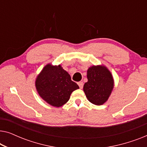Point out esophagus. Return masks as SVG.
Returning a JSON list of instances; mask_svg holds the SVG:
<instances>
[{
  "label": "esophagus",
  "instance_id": "esophagus-1",
  "mask_svg": "<svg viewBox=\"0 0 147 147\" xmlns=\"http://www.w3.org/2000/svg\"><path fill=\"white\" fill-rule=\"evenodd\" d=\"M78 86H79V87H80V89H82V88H83V86H84V83L82 82H78Z\"/></svg>",
  "mask_w": 147,
  "mask_h": 147
}]
</instances>
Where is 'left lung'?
Returning <instances> with one entry per match:
<instances>
[{"mask_svg":"<svg viewBox=\"0 0 147 147\" xmlns=\"http://www.w3.org/2000/svg\"><path fill=\"white\" fill-rule=\"evenodd\" d=\"M88 82L84 86L86 98L95 105H102L107 101L114 88L110 71L103 65L92 66L87 71Z\"/></svg>","mask_w":147,"mask_h":147,"instance_id":"8db88e82","label":"left lung"}]
</instances>
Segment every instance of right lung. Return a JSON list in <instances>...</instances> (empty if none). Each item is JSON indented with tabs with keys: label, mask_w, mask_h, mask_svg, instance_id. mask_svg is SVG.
<instances>
[{
	"label": "right lung",
	"mask_w": 147,
	"mask_h": 147,
	"mask_svg": "<svg viewBox=\"0 0 147 147\" xmlns=\"http://www.w3.org/2000/svg\"><path fill=\"white\" fill-rule=\"evenodd\" d=\"M35 86L39 96L55 107L65 104L72 92L79 88L61 65L51 64H47L42 69L36 79Z\"/></svg>",
	"instance_id": "1"
}]
</instances>
